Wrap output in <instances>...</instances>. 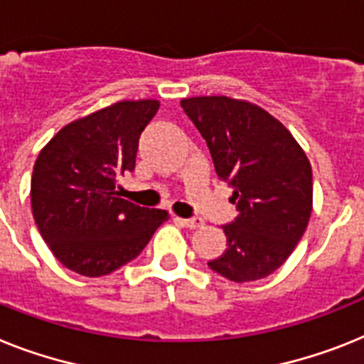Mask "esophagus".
Listing matches in <instances>:
<instances>
[{
    "instance_id": "esophagus-1",
    "label": "esophagus",
    "mask_w": 364,
    "mask_h": 364,
    "mask_svg": "<svg viewBox=\"0 0 364 364\" xmlns=\"http://www.w3.org/2000/svg\"><path fill=\"white\" fill-rule=\"evenodd\" d=\"M177 220H179V222L188 229H196L203 225V220L201 218H177Z\"/></svg>"
}]
</instances>
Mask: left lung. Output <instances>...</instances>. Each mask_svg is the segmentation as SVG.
Here are the masks:
<instances>
[{
  "instance_id": "obj_1",
  "label": "left lung",
  "mask_w": 364,
  "mask_h": 364,
  "mask_svg": "<svg viewBox=\"0 0 364 364\" xmlns=\"http://www.w3.org/2000/svg\"><path fill=\"white\" fill-rule=\"evenodd\" d=\"M183 111L209 146L215 170L233 187L239 215L222 225L228 248L210 270L235 283L276 272L304 237L313 210V172L285 125L228 96L185 97Z\"/></svg>"
}]
</instances>
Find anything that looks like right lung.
<instances>
[{"instance_id":"right-lung-1","label":"right lung","mask_w":364,"mask_h":364,"mask_svg":"<svg viewBox=\"0 0 364 364\" xmlns=\"http://www.w3.org/2000/svg\"><path fill=\"white\" fill-rule=\"evenodd\" d=\"M157 100L118 102L79 118L44 146L31 177V207L44 242L64 267L100 277L139 255L168 220L163 209L122 200L118 179L135 170L139 139Z\"/></svg>"}]
</instances>
